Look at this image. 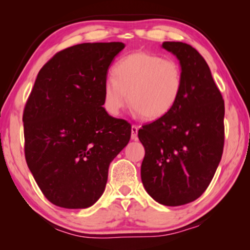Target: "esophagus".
Returning a JSON list of instances; mask_svg holds the SVG:
<instances>
[{
    "label": "esophagus",
    "mask_w": 250,
    "mask_h": 250,
    "mask_svg": "<svg viewBox=\"0 0 250 250\" xmlns=\"http://www.w3.org/2000/svg\"><path fill=\"white\" fill-rule=\"evenodd\" d=\"M138 131H139L138 126L133 125L131 127V133H132L131 138H132V140H138Z\"/></svg>",
    "instance_id": "esophagus-1"
}]
</instances>
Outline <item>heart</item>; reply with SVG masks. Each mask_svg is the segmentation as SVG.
Segmentation results:
<instances>
[{"mask_svg":"<svg viewBox=\"0 0 250 250\" xmlns=\"http://www.w3.org/2000/svg\"><path fill=\"white\" fill-rule=\"evenodd\" d=\"M183 90V70L175 60L135 52L118 61L114 77L104 82V107L119 115L131 104L136 115L148 121L165 117L175 107Z\"/></svg>","mask_w":250,"mask_h":250,"instance_id":"heart-1","label":"heart"}]
</instances>
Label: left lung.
I'll return each instance as SVG.
<instances>
[{
	"label": "left lung",
	"instance_id": "1",
	"mask_svg": "<svg viewBox=\"0 0 250 250\" xmlns=\"http://www.w3.org/2000/svg\"><path fill=\"white\" fill-rule=\"evenodd\" d=\"M183 70L180 100L165 117L139 129L146 155L141 180L165 206L196 200L209 186L224 146V100L199 52L189 44L164 42Z\"/></svg>",
	"mask_w": 250,
	"mask_h": 250
}]
</instances>
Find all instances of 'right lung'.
<instances>
[{
	"label": "right lung",
	"instance_id": "1",
	"mask_svg": "<svg viewBox=\"0 0 250 250\" xmlns=\"http://www.w3.org/2000/svg\"><path fill=\"white\" fill-rule=\"evenodd\" d=\"M122 42L83 43L44 64L23 110L25 156L46 199L68 209L99 200L108 169L131 139V124L104 105V82Z\"/></svg>",
	"mask_w": 250,
	"mask_h": 250
}]
</instances>
